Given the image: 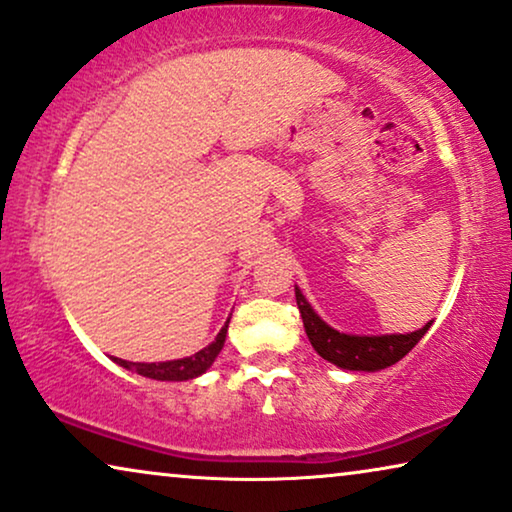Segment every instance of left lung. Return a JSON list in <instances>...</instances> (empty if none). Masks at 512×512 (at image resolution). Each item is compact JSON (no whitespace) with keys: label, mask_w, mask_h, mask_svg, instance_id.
I'll use <instances>...</instances> for the list:
<instances>
[{"label":"left lung","mask_w":512,"mask_h":512,"mask_svg":"<svg viewBox=\"0 0 512 512\" xmlns=\"http://www.w3.org/2000/svg\"><path fill=\"white\" fill-rule=\"evenodd\" d=\"M296 303L300 317H303L307 338L317 349V354L321 359L347 370H382L394 366L422 340V335L431 326L429 321L424 328L408 335H345L328 326L326 321H321L319 314L312 310L298 289Z\"/></svg>","instance_id":"left-lung-1"}]
</instances>
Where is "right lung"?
Masks as SVG:
<instances>
[{
	"label": "right lung",
	"instance_id": "obj_1",
	"mask_svg": "<svg viewBox=\"0 0 512 512\" xmlns=\"http://www.w3.org/2000/svg\"><path fill=\"white\" fill-rule=\"evenodd\" d=\"M228 324H230V319L226 321V326L221 328L219 335H216V340L212 342V345L205 347V349H200L198 354L186 356V359L165 361V363H130V361L116 359V363H118V366L128 368V370H135L137 375L151 377V380H165V382L193 380V377H198V375L205 373V370L214 363L216 356H219L223 342H226Z\"/></svg>",
	"mask_w": 512,
	"mask_h": 512
}]
</instances>
